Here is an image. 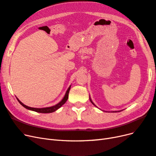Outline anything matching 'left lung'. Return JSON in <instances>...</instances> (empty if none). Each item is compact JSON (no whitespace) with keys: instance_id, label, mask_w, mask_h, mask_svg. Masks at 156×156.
Instances as JSON below:
<instances>
[{"instance_id":"obj_1","label":"left lung","mask_w":156,"mask_h":156,"mask_svg":"<svg viewBox=\"0 0 156 156\" xmlns=\"http://www.w3.org/2000/svg\"><path fill=\"white\" fill-rule=\"evenodd\" d=\"M90 101H91V103H92V104H93V105H94V103H93V102H92V100H91V99H90ZM95 106H96V105H95ZM120 111H119V112H120ZM112 112H117V111H112Z\"/></svg>"}]
</instances>
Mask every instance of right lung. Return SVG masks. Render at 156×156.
Wrapping results in <instances>:
<instances>
[{
	"instance_id": "right-lung-1",
	"label": "right lung",
	"mask_w": 156,
	"mask_h": 156,
	"mask_svg": "<svg viewBox=\"0 0 156 156\" xmlns=\"http://www.w3.org/2000/svg\"><path fill=\"white\" fill-rule=\"evenodd\" d=\"M70 88H71V86L68 88V90L66 91V93L65 96L64 97V98L62 100V101H60L58 104H56L54 106H52V107H45V108H34V107H28L25 105L23 104V103L20 101V100H19V99L17 98V100H18V101L20 102V104L23 106L25 108H27V109L29 110H31V111H35V112H40V113H51V112H55V111H56L57 109H58V108L60 107H62V105H63L64 103L66 102V101L68 100V94H69V90H70Z\"/></svg>"
}]
</instances>
